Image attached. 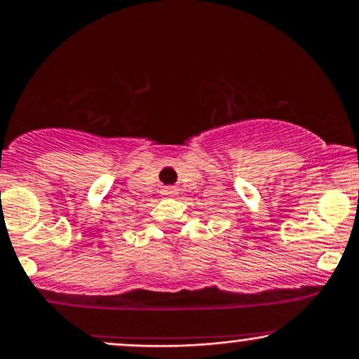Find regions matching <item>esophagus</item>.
Here are the masks:
<instances>
[{
  "mask_svg": "<svg viewBox=\"0 0 359 359\" xmlns=\"http://www.w3.org/2000/svg\"><path fill=\"white\" fill-rule=\"evenodd\" d=\"M162 194H163V196H175V194H177V189H175V187H172V185H168V187H163Z\"/></svg>",
  "mask_w": 359,
  "mask_h": 359,
  "instance_id": "1",
  "label": "esophagus"
}]
</instances>
